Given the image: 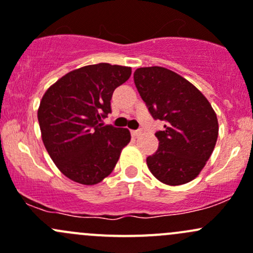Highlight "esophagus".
<instances>
[{
	"mask_svg": "<svg viewBox=\"0 0 253 253\" xmlns=\"http://www.w3.org/2000/svg\"><path fill=\"white\" fill-rule=\"evenodd\" d=\"M131 133H132V136H133V137H138L139 134L142 133V131H141V129H136V131H131Z\"/></svg>",
	"mask_w": 253,
	"mask_h": 253,
	"instance_id": "1",
	"label": "esophagus"
}]
</instances>
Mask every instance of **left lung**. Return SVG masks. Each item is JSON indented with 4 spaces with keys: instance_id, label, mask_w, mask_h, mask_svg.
<instances>
[{
    "instance_id": "8db88e82",
    "label": "left lung",
    "mask_w": 253,
    "mask_h": 253,
    "mask_svg": "<svg viewBox=\"0 0 253 253\" xmlns=\"http://www.w3.org/2000/svg\"><path fill=\"white\" fill-rule=\"evenodd\" d=\"M139 95L154 119L164 120L155 133L159 148L147 158L150 172L169 186L197 177L218 138L215 111L192 83L165 67H141L133 75Z\"/></svg>"
}]
</instances>
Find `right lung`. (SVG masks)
I'll list each match as a JSON object with an SVG mask.
<instances>
[{
	"instance_id": "1",
	"label": "right lung",
	"mask_w": 253,
	"mask_h": 253,
	"mask_svg": "<svg viewBox=\"0 0 253 253\" xmlns=\"http://www.w3.org/2000/svg\"><path fill=\"white\" fill-rule=\"evenodd\" d=\"M131 67L98 63L77 68L45 91L38 109L42 139L66 177L96 185L114 170L131 141L127 128L104 126L115 89L131 76Z\"/></svg>"
}]
</instances>
